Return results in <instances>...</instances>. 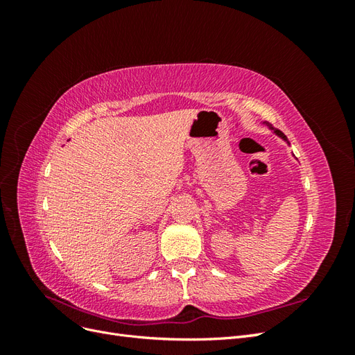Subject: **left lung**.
I'll list each match as a JSON object with an SVG mask.
<instances>
[{
	"mask_svg": "<svg viewBox=\"0 0 355 355\" xmlns=\"http://www.w3.org/2000/svg\"><path fill=\"white\" fill-rule=\"evenodd\" d=\"M263 124H265V125H268V127H270V128H271V130H272V132H274V133H275V135H277L278 137H282V139H283V141H284V142H287V145H288V141H287V137H286V135H284L283 132H280V130H278V128L272 127V125H271L270 123H266V121H263Z\"/></svg>",
	"mask_w": 355,
	"mask_h": 355,
	"instance_id": "obj_1",
	"label": "left lung"
}]
</instances>
